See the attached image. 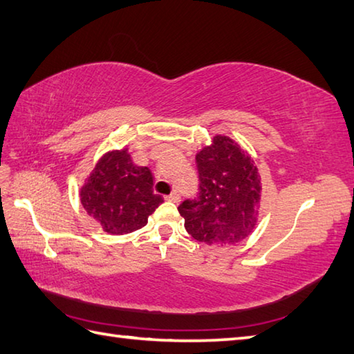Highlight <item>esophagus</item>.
I'll return each instance as SVG.
<instances>
[{
  "mask_svg": "<svg viewBox=\"0 0 354 354\" xmlns=\"http://www.w3.org/2000/svg\"><path fill=\"white\" fill-rule=\"evenodd\" d=\"M164 199L169 201V202H175V204H178L179 199H181V196H179L178 192H173V193L167 194V196H164Z\"/></svg>",
  "mask_w": 354,
  "mask_h": 354,
  "instance_id": "34e87169",
  "label": "esophagus"
}]
</instances>
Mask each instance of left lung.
Here are the masks:
<instances>
[{
	"label": "left lung",
	"instance_id": "left-lung-1",
	"mask_svg": "<svg viewBox=\"0 0 354 354\" xmlns=\"http://www.w3.org/2000/svg\"><path fill=\"white\" fill-rule=\"evenodd\" d=\"M198 198L178 207L187 232L207 245H234L251 234L260 207V175L237 142L216 135L196 155Z\"/></svg>",
	"mask_w": 354,
	"mask_h": 354
}]
</instances>
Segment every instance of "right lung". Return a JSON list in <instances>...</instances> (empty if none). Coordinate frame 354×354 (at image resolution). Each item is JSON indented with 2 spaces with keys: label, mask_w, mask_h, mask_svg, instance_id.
<instances>
[{
  "label": "right lung",
  "mask_w": 354,
  "mask_h": 354,
  "mask_svg": "<svg viewBox=\"0 0 354 354\" xmlns=\"http://www.w3.org/2000/svg\"><path fill=\"white\" fill-rule=\"evenodd\" d=\"M153 176L138 167L127 149L103 155L80 190L86 213L109 234H127L147 223V217L162 204L153 193Z\"/></svg>",
  "instance_id": "right-lung-1"
}]
</instances>
